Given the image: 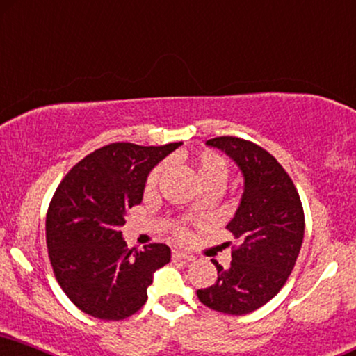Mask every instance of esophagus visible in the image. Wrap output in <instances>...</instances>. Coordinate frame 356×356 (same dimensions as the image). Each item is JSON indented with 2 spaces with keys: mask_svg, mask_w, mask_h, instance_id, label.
<instances>
[{
  "mask_svg": "<svg viewBox=\"0 0 356 356\" xmlns=\"http://www.w3.org/2000/svg\"><path fill=\"white\" fill-rule=\"evenodd\" d=\"M173 258L175 260H184V261L195 260V257L189 255V253H186V252H181V250H173Z\"/></svg>",
  "mask_w": 356,
  "mask_h": 356,
  "instance_id": "obj_1",
  "label": "esophagus"
}]
</instances>
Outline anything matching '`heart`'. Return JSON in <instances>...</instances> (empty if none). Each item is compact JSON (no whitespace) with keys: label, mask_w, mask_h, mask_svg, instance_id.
Listing matches in <instances>:
<instances>
[{"label":"heart","mask_w":356,"mask_h":356,"mask_svg":"<svg viewBox=\"0 0 356 356\" xmlns=\"http://www.w3.org/2000/svg\"><path fill=\"white\" fill-rule=\"evenodd\" d=\"M193 165H195L196 178L200 181L201 188L204 186H219L220 189L224 188V184L227 183L229 178V167L227 161H225L224 156H220L216 152H202V154L196 155L195 160H193ZM165 172H167V165L160 163L159 167L152 170L149 177H147L145 188L154 189L156 184L160 183L161 177H163ZM175 235L178 238H186L188 230L184 227H177L175 229Z\"/></svg>","instance_id":"obj_1"}]
</instances>
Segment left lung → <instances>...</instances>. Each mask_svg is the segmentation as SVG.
<instances>
[{
	"label": "left lung",
	"mask_w": 356,
	"mask_h": 356,
	"mask_svg": "<svg viewBox=\"0 0 356 356\" xmlns=\"http://www.w3.org/2000/svg\"><path fill=\"white\" fill-rule=\"evenodd\" d=\"M242 170V201L227 230L237 238L227 270L218 261V281L197 289L200 301L218 312L243 316L275 298L288 281L304 237V211L293 179L273 155L238 137H216Z\"/></svg>",
	"instance_id": "8db88e82"
}]
</instances>
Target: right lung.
Returning a JSON list of instances; mask_svg holds the SVG:
<instances>
[{
  "label": "right lung",
  "mask_w": 356,
  "mask_h": 356,
  "mask_svg": "<svg viewBox=\"0 0 356 356\" xmlns=\"http://www.w3.org/2000/svg\"><path fill=\"white\" fill-rule=\"evenodd\" d=\"M179 145H104L55 189L45 219L50 265L63 293L88 316L131 317L147 302L155 271L172 258L165 243L127 248L119 227L126 211L142 202L150 170Z\"/></svg>",
  "instance_id": "1"
}]
</instances>
